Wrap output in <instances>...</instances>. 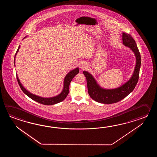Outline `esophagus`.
<instances>
[{
	"instance_id": "34e87169",
	"label": "esophagus",
	"mask_w": 157,
	"mask_h": 157,
	"mask_svg": "<svg viewBox=\"0 0 157 157\" xmlns=\"http://www.w3.org/2000/svg\"><path fill=\"white\" fill-rule=\"evenodd\" d=\"M87 67H88V65H87V64L86 63H85V62L82 63L81 64V70H82L86 69Z\"/></svg>"
}]
</instances>
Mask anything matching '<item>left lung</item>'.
<instances>
[{"label":"left lung","instance_id":"obj_1","mask_svg":"<svg viewBox=\"0 0 157 157\" xmlns=\"http://www.w3.org/2000/svg\"><path fill=\"white\" fill-rule=\"evenodd\" d=\"M122 41L126 47L132 50L136 59V65L133 75L130 80L119 87L113 89H103L98 84L91 74L87 71H83L86 77L88 93L90 97L97 102L103 104H112L118 102L131 93L136 85L139 77L141 56L135 40L130 34L122 33Z\"/></svg>","mask_w":157,"mask_h":157}]
</instances>
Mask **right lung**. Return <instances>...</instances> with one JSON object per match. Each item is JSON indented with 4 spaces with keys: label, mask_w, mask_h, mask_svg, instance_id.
Segmentation results:
<instances>
[{
    "label": "right lung",
    "mask_w": 157,
    "mask_h": 157,
    "mask_svg": "<svg viewBox=\"0 0 157 157\" xmlns=\"http://www.w3.org/2000/svg\"><path fill=\"white\" fill-rule=\"evenodd\" d=\"M20 48V45H19L18 48L17 52L16 53V54H15L14 63V66H15L16 56V54L18 52ZM78 72H79V68H76L73 70L71 71L66 76V77L64 79L63 89L62 91L61 92V93L59 94L58 95L56 96V97L47 98H43V97L37 96L36 95L30 93L29 91H28L21 83L20 80L17 76V80L21 90H22V91L27 96H28L31 99H32L33 100H35V101H36L39 103L44 104V105H53V104L58 103L61 102L62 101H63L66 99V98L67 97V95L68 94V93H69V86H70L71 82L73 79V78L77 74H78Z\"/></svg>",
    "instance_id": "add662e5"
}]
</instances>
